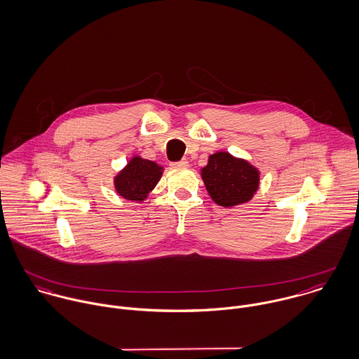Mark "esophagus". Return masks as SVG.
Masks as SVG:
<instances>
[{
	"mask_svg": "<svg viewBox=\"0 0 359 359\" xmlns=\"http://www.w3.org/2000/svg\"><path fill=\"white\" fill-rule=\"evenodd\" d=\"M172 166H173V168H177V169H183V168H187V166H189V161H187V159H182V161L173 162Z\"/></svg>",
	"mask_w": 359,
	"mask_h": 359,
	"instance_id": "obj_1",
	"label": "esophagus"
}]
</instances>
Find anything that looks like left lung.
I'll return each instance as SVG.
<instances>
[{"label":"left lung","mask_w":359,"mask_h":359,"mask_svg":"<svg viewBox=\"0 0 359 359\" xmlns=\"http://www.w3.org/2000/svg\"><path fill=\"white\" fill-rule=\"evenodd\" d=\"M201 177L211 198L224 208L248 203L259 187V170L223 151L210 155Z\"/></svg>","instance_id":"1"}]
</instances>
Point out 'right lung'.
I'll return each instance as SVG.
<instances>
[{
	"instance_id": "obj_1",
	"label": "right lung",
	"mask_w": 359,
	"mask_h": 359,
	"mask_svg": "<svg viewBox=\"0 0 359 359\" xmlns=\"http://www.w3.org/2000/svg\"><path fill=\"white\" fill-rule=\"evenodd\" d=\"M162 172L163 168L161 165L135 155L115 176V190L129 201L142 203L159 182Z\"/></svg>"
}]
</instances>
